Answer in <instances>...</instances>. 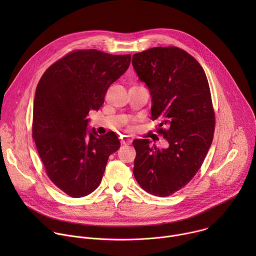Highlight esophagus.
<instances>
[{
    "label": "esophagus",
    "instance_id": "esophagus-1",
    "mask_svg": "<svg viewBox=\"0 0 256 256\" xmlns=\"http://www.w3.org/2000/svg\"><path fill=\"white\" fill-rule=\"evenodd\" d=\"M120 142H122V144H132V140H130V138H128L124 136V138H122Z\"/></svg>",
    "mask_w": 256,
    "mask_h": 256
}]
</instances>
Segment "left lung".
<instances>
[{
    "instance_id": "1",
    "label": "left lung",
    "mask_w": 256,
    "mask_h": 256,
    "mask_svg": "<svg viewBox=\"0 0 256 256\" xmlns=\"http://www.w3.org/2000/svg\"><path fill=\"white\" fill-rule=\"evenodd\" d=\"M132 62L151 93L152 120L161 122L157 132L169 142L160 150L147 138L134 140V175L144 190L165 198L194 178L210 147L216 122L210 86L200 62L176 46L134 54Z\"/></svg>"
}]
</instances>
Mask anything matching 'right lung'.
I'll use <instances>...</instances> for the list:
<instances>
[{
	"instance_id": "right-lung-1",
	"label": "right lung",
	"mask_w": 256,
	"mask_h": 256,
	"mask_svg": "<svg viewBox=\"0 0 256 256\" xmlns=\"http://www.w3.org/2000/svg\"><path fill=\"white\" fill-rule=\"evenodd\" d=\"M130 64V54L72 50L52 64L36 87L32 138L46 175L72 198L93 192L108 157L120 147L114 132H89L87 116L104 103L108 87Z\"/></svg>"
}]
</instances>
